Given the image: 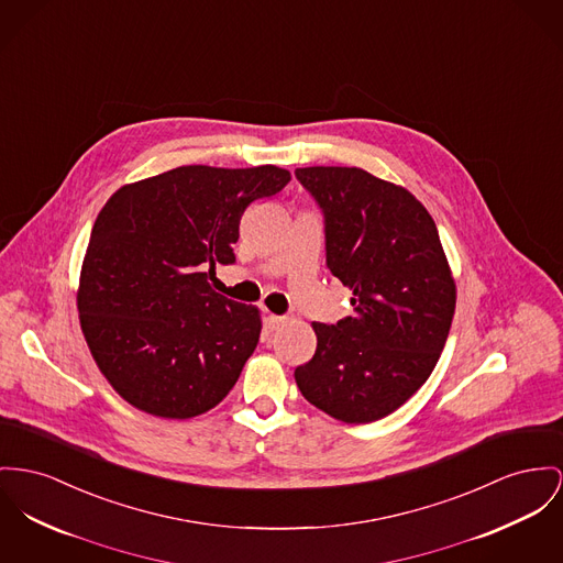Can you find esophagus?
I'll use <instances>...</instances> for the list:
<instances>
[{"mask_svg":"<svg viewBox=\"0 0 563 563\" xmlns=\"http://www.w3.org/2000/svg\"><path fill=\"white\" fill-rule=\"evenodd\" d=\"M286 320H288L286 316H275V313H271V316L266 318V324H268V329H271V331H277Z\"/></svg>","mask_w":563,"mask_h":563,"instance_id":"34e87169","label":"esophagus"}]
</instances>
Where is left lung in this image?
I'll return each mask as SVG.
<instances>
[{"label": "left lung", "mask_w": 563, "mask_h": 563, "mask_svg": "<svg viewBox=\"0 0 563 563\" xmlns=\"http://www.w3.org/2000/svg\"><path fill=\"white\" fill-rule=\"evenodd\" d=\"M322 211L327 266L352 316L313 322L318 347L295 369L302 397L343 422H374L427 382L449 338L454 279L433 218L408 189L367 170H295Z\"/></svg>", "instance_id": "8db88e82"}]
</instances>
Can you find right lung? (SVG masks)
Instances as JSON below:
<instances>
[{"label":"right lung","mask_w":563,"mask_h":563,"mask_svg":"<svg viewBox=\"0 0 563 563\" xmlns=\"http://www.w3.org/2000/svg\"><path fill=\"white\" fill-rule=\"evenodd\" d=\"M277 166H179L117 189L100 211L78 286L80 329L134 408L191 418L216 408L258 345L261 316L207 277L234 264L245 209L288 186Z\"/></svg>","instance_id":"right-lung-1"}]
</instances>
